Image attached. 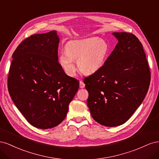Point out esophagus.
Returning <instances> with one entry per match:
<instances>
[{"instance_id":"1","label":"esophagus","mask_w":159,"mask_h":159,"mask_svg":"<svg viewBox=\"0 0 159 159\" xmlns=\"http://www.w3.org/2000/svg\"><path fill=\"white\" fill-rule=\"evenodd\" d=\"M84 87H85L84 83L82 81L80 80V88H84Z\"/></svg>"}]
</instances>
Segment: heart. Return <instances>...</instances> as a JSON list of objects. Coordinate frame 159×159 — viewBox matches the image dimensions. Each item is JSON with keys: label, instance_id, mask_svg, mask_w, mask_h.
<instances>
[{"label": "heart", "instance_id": "obj_1", "mask_svg": "<svg viewBox=\"0 0 159 159\" xmlns=\"http://www.w3.org/2000/svg\"><path fill=\"white\" fill-rule=\"evenodd\" d=\"M66 52L59 57V64L66 75H75L77 61L79 70L85 74H92L102 68L109 52L107 42L102 39L90 38L68 42Z\"/></svg>", "mask_w": 159, "mask_h": 159}]
</instances>
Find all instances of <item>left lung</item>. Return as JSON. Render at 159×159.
Returning <instances> with one entry per match:
<instances>
[{"label": "left lung", "mask_w": 159, "mask_h": 159, "mask_svg": "<svg viewBox=\"0 0 159 159\" xmlns=\"http://www.w3.org/2000/svg\"><path fill=\"white\" fill-rule=\"evenodd\" d=\"M117 44L99 71L84 80L95 121L106 127L125 123L145 99L151 72L143 45L133 34L113 32Z\"/></svg>", "instance_id": "left-lung-1"}]
</instances>
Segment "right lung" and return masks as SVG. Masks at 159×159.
<instances>
[{
	"mask_svg": "<svg viewBox=\"0 0 159 159\" xmlns=\"http://www.w3.org/2000/svg\"><path fill=\"white\" fill-rule=\"evenodd\" d=\"M56 30L32 35L12 54L8 92L23 116L38 129L53 128L66 118L79 81L66 75L58 62Z\"/></svg>",
	"mask_w": 159,
	"mask_h": 159,
	"instance_id": "obj_1",
	"label": "right lung"
}]
</instances>
